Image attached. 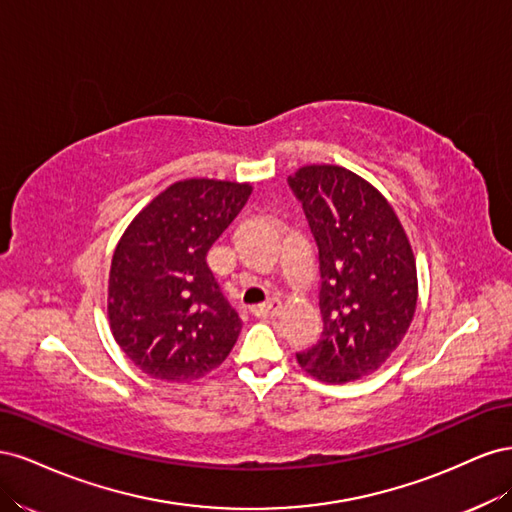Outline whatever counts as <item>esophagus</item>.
<instances>
[{"mask_svg":"<svg viewBox=\"0 0 512 512\" xmlns=\"http://www.w3.org/2000/svg\"><path fill=\"white\" fill-rule=\"evenodd\" d=\"M280 312H282L280 299H271L265 305H258V307L252 309V314L256 318H275V316H280Z\"/></svg>","mask_w":512,"mask_h":512,"instance_id":"esophagus-1","label":"esophagus"}]
</instances>
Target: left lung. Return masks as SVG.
Here are the masks:
<instances>
[{"instance_id":"obj_1","label":"left lung","mask_w":512,"mask_h":512,"mask_svg":"<svg viewBox=\"0 0 512 512\" xmlns=\"http://www.w3.org/2000/svg\"><path fill=\"white\" fill-rule=\"evenodd\" d=\"M318 247L322 335L297 354L314 378L339 384L376 371L408 333L418 284L406 230L374 185L331 164L288 177Z\"/></svg>"}]
</instances>
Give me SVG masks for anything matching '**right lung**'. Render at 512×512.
<instances>
[{
  "label": "right lung",
  "instance_id": "obj_1",
  "mask_svg": "<svg viewBox=\"0 0 512 512\" xmlns=\"http://www.w3.org/2000/svg\"><path fill=\"white\" fill-rule=\"evenodd\" d=\"M250 194V183L177 181L123 232L108 275V320L143 374L192 382L222 365L235 346L239 314L205 258Z\"/></svg>",
  "mask_w": 512,
  "mask_h": 512
}]
</instances>
